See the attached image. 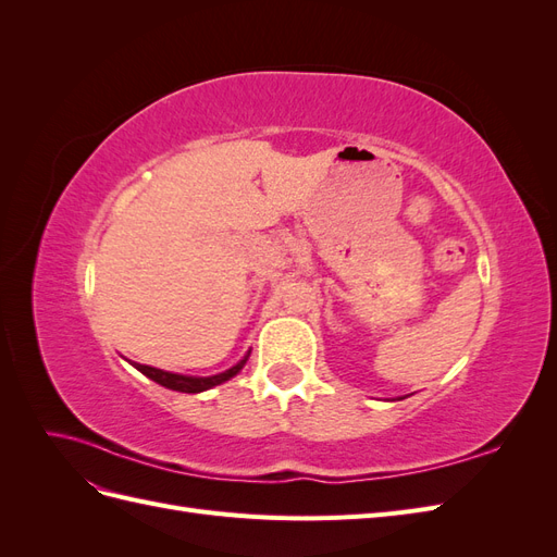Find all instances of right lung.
Listing matches in <instances>:
<instances>
[{"instance_id":"obj_1","label":"right lung","mask_w":557,"mask_h":557,"mask_svg":"<svg viewBox=\"0 0 557 557\" xmlns=\"http://www.w3.org/2000/svg\"><path fill=\"white\" fill-rule=\"evenodd\" d=\"M248 356L239 362L234 364L232 369H227V372L223 374H215V376H183V374H172V372H162V369H156V367H148V364H134L139 369L141 374H146L148 379H153L156 383L170 387V391H178V393H201V391H209V387L213 385H221L225 381H230L232 376H237L242 372V367L246 364Z\"/></svg>"}]
</instances>
